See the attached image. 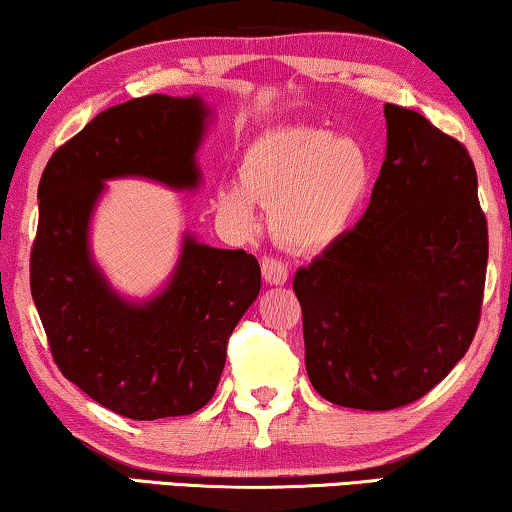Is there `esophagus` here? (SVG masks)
<instances>
[{
  "mask_svg": "<svg viewBox=\"0 0 512 512\" xmlns=\"http://www.w3.org/2000/svg\"><path fill=\"white\" fill-rule=\"evenodd\" d=\"M262 276L269 285H285L287 276H290V269L283 259L278 257H264L262 259Z\"/></svg>",
  "mask_w": 512,
  "mask_h": 512,
  "instance_id": "esophagus-1",
  "label": "esophagus"
}]
</instances>
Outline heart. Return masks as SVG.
<instances>
[{
    "instance_id": "heart-1",
    "label": "heart",
    "mask_w": 512,
    "mask_h": 512,
    "mask_svg": "<svg viewBox=\"0 0 512 512\" xmlns=\"http://www.w3.org/2000/svg\"><path fill=\"white\" fill-rule=\"evenodd\" d=\"M371 183L366 150L322 127H283L259 136L241 162L239 185H222L215 206L243 229L253 201L269 208L273 236L285 246L318 248L338 239L362 208Z\"/></svg>"
}]
</instances>
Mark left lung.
Here are the masks:
<instances>
[{"label":"left lung","instance_id":"8db88e82","mask_svg":"<svg viewBox=\"0 0 512 512\" xmlns=\"http://www.w3.org/2000/svg\"><path fill=\"white\" fill-rule=\"evenodd\" d=\"M385 120L364 218L294 276L308 378L359 410L417 401L466 355L489 250L469 150L403 106Z\"/></svg>","mask_w":512,"mask_h":512}]
</instances>
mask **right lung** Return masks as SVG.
Masks as SVG:
<instances>
[{
    "instance_id": "1",
    "label": "right lung",
    "mask_w": 512,
    "mask_h": 512,
    "mask_svg": "<svg viewBox=\"0 0 512 512\" xmlns=\"http://www.w3.org/2000/svg\"><path fill=\"white\" fill-rule=\"evenodd\" d=\"M208 118L197 95L129 99L57 148L41 174L30 287L50 352L64 378L129 420L192 415L211 401L229 336L262 285L246 250L211 248L185 234L167 287L129 301L90 253V218L106 181L199 185L194 155Z\"/></svg>"
}]
</instances>
